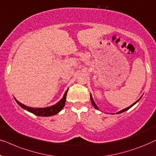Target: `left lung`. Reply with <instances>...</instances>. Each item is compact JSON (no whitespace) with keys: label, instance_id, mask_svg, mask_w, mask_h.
Here are the masks:
<instances>
[{"label":"left lung","instance_id":"1","mask_svg":"<svg viewBox=\"0 0 156 156\" xmlns=\"http://www.w3.org/2000/svg\"><path fill=\"white\" fill-rule=\"evenodd\" d=\"M90 101H91V103H92V105H93V107H94L95 109H97V110H99V109H98V106H97V105H96V104H95V103L94 101H93V98H92V95H91V94H90ZM140 98H141V97L140 98ZM140 99H138V101H136V102H135V103H133V104H132L131 105H130V106L128 107V108H126L123 109V110H122V111H119V112H118L117 114H118V113H123V112H124V111H128V109H130V108H131L132 106H133V105H134L135 104H136V103L137 102H138V101H139V100H140Z\"/></svg>","mask_w":156,"mask_h":156}]
</instances>
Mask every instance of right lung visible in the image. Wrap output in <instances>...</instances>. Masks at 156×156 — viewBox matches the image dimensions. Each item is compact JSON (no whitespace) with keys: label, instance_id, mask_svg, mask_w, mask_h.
<instances>
[{"label":"right lung","instance_id":"right-lung-1","mask_svg":"<svg viewBox=\"0 0 156 156\" xmlns=\"http://www.w3.org/2000/svg\"><path fill=\"white\" fill-rule=\"evenodd\" d=\"M67 92H68V90L66 91L65 94H64L63 97L62 98V99L59 101V102H58L56 104L51 105V106L50 107L43 108H31V107L26 106V105H25L23 104H22L21 103H20L19 101H18L16 98L15 100L20 107L23 108L25 110H26V111L30 112V113L35 114V115L38 116H44V117H46V116H51V115H55V114L58 113L63 108V107L65 106V103L66 101V95H67Z\"/></svg>","mask_w":156,"mask_h":156}]
</instances>
